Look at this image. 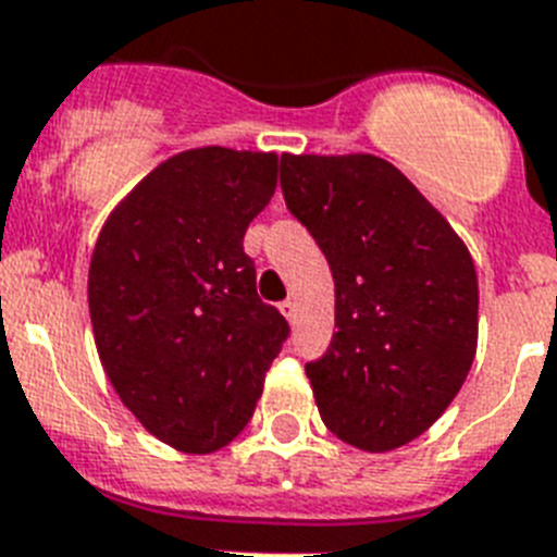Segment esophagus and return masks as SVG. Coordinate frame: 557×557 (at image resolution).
Masks as SVG:
<instances>
[{
	"label": "esophagus",
	"instance_id": "34e87169",
	"mask_svg": "<svg viewBox=\"0 0 557 557\" xmlns=\"http://www.w3.org/2000/svg\"><path fill=\"white\" fill-rule=\"evenodd\" d=\"M280 313H283L288 322H294V319H297V302H294V299H285V302H280Z\"/></svg>",
	"mask_w": 557,
	"mask_h": 557
}]
</instances>
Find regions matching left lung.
Returning <instances> with one entry per match:
<instances>
[{
    "label": "left lung",
    "mask_w": 557,
    "mask_h": 557,
    "mask_svg": "<svg viewBox=\"0 0 557 557\" xmlns=\"http://www.w3.org/2000/svg\"><path fill=\"white\" fill-rule=\"evenodd\" d=\"M285 205L336 288L327 352L306 364L325 425L384 454L412 443L466 384L480 336L471 251L437 207L372 153H283Z\"/></svg>",
    "instance_id": "obj_1"
}]
</instances>
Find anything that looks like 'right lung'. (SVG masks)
<instances>
[{
  "instance_id": "add662e5",
  "label": "right lung",
  "mask_w": 557,
  "mask_h": 557,
  "mask_svg": "<svg viewBox=\"0 0 557 557\" xmlns=\"http://www.w3.org/2000/svg\"><path fill=\"white\" fill-rule=\"evenodd\" d=\"M274 187L272 151H182L111 210L91 251L100 364L125 409L176 451L212 454L244 432L288 336L244 251Z\"/></svg>"
}]
</instances>
